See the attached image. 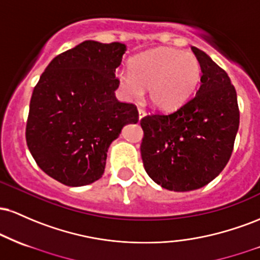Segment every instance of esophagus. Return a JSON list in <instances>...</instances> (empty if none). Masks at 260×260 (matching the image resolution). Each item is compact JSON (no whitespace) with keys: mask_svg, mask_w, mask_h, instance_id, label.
<instances>
[{"mask_svg":"<svg viewBox=\"0 0 260 260\" xmlns=\"http://www.w3.org/2000/svg\"><path fill=\"white\" fill-rule=\"evenodd\" d=\"M138 113H139V120L145 116V110L142 109V107H138Z\"/></svg>","mask_w":260,"mask_h":260,"instance_id":"1","label":"esophagus"}]
</instances>
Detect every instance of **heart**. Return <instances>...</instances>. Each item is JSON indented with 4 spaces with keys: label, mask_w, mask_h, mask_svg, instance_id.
<instances>
[{
    "label": "heart",
    "mask_w": 260,
    "mask_h": 260,
    "mask_svg": "<svg viewBox=\"0 0 260 260\" xmlns=\"http://www.w3.org/2000/svg\"><path fill=\"white\" fill-rule=\"evenodd\" d=\"M201 64L193 53L171 47H157L129 61V73L117 74L118 85L129 99H139L143 90L161 110H172L186 101L201 80Z\"/></svg>",
    "instance_id": "obj_1"
}]
</instances>
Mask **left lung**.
<instances>
[{"instance_id":"obj_1","label":"left lung","mask_w":260,"mask_h":260,"mask_svg":"<svg viewBox=\"0 0 260 260\" xmlns=\"http://www.w3.org/2000/svg\"><path fill=\"white\" fill-rule=\"evenodd\" d=\"M201 64V86L175 111L140 120L145 171L169 190L187 192L213 181L231 157L240 126L237 94L228 73L202 50L192 47Z\"/></svg>"}]
</instances>
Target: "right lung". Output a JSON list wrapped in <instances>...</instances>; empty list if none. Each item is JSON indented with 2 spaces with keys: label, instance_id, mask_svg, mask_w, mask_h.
<instances>
[{
  "label": "right lung",
  "instance_id": "add662e5",
  "mask_svg": "<svg viewBox=\"0 0 260 260\" xmlns=\"http://www.w3.org/2000/svg\"><path fill=\"white\" fill-rule=\"evenodd\" d=\"M126 45L84 41L50 62L35 85L25 139L35 162L70 187L103 176L107 149L127 123H137V106L116 99V68Z\"/></svg>",
  "mask_w": 260,
  "mask_h": 260
}]
</instances>
